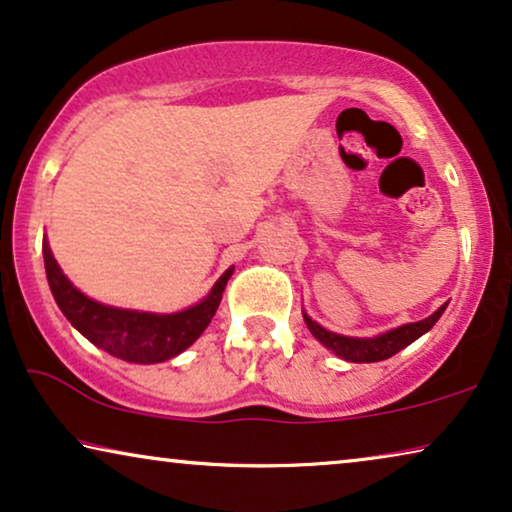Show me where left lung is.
Here are the masks:
<instances>
[{
  "instance_id": "1",
  "label": "left lung",
  "mask_w": 512,
  "mask_h": 512,
  "mask_svg": "<svg viewBox=\"0 0 512 512\" xmlns=\"http://www.w3.org/2000/svg\"><path fill=\"white\" fill-rule=\"evenodd\" d=\"M445 307L447 305L438 307L431 317H426L422 321L398 326V328H394V331L382 333V335H377V338H370V340L347 338V335L326 331V328H321L317 321H312L307 314H305V324H307V328H310V333L314 335V338H317L324 347L331 349V352L338 354L340 359L354 361V363H375V361H384V359H389V356L398 354L403 347H408L410 342H415L419 335H424L426 331H429V328L440 319V314L445 312Z\"/></svg>"
}]
</instances>
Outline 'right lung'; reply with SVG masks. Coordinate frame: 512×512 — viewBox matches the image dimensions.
Segmentation results:
<instances>
[{"label":"right lung","mask_w":512,"mask_h":512,"mask_svg":"<svg viewBox=\"0 0 512 512\" xmlns=\"http://www.w3.org/2000/svg\"><path fill=\"white\" fill-rule=\"evenodd\" d=\"M41 249H44L48 286H51L53 298L62 314L93 345L116 356V359L130 363H160L191 347L212 321L216 307L221 303L223 289L233 275V268L223 272L214 289L209 291V296L184 312L149 314L118 310V307L95 303V300L83 296L79 289H74L72 282L62 275L58 263H55L46 240Z\"/></svg>","instance_id":"1"}]
</instances>
